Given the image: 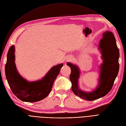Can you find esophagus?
<instances>
[{"label":"esophagus","instance_id":"obj_1","mask_svg":"<svg viewBox=\"0 0 126 126\" xmlns=\"http://www.w3.org/2000/svg\"><path fill=\"white\" fill-rule=\"evenodd\" d=\"M71 57H68V58H67V60H71Z\"/></svg>","mask_w":126,"mask_h":126}]
</instances>
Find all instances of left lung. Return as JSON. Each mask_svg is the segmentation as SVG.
<instances>
[{
    "mask_svg": "<svg viewBox=\"0 0 126 126\" xmlns=\"http://www.w3.org/2000/svg\"><path fill=\"white\" fill-rule=\"evenodd\" d=\"M98 49L101 54L103 62L99 67L98 85L92 92H84L79 88L80 70L77 65L67 63L71 70L70 80L72 83V92L79 98L88 101H93L107 95L111 90L119 71V49L112 32L106 31L103 32Z\"/></svg>",
    "mask_w": 126,
    "mask_h": 126,
    "instance_id": "8db88e82",
    "label": "left lung"
}]
</instances>
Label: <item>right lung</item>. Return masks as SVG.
Segmentation results:
<instances>
[{
	"label": "right lung",
	"mask_w": 126,
	"mask_h": 126,
	"mask_svg": "<svg viewBox=\"0 0 126 126\" xmlns=\"http://www.w3.org/2000/svg\"><path fill=\"white\" fill-rule=\"evenodd\" d=\"M14 53L15 46L13 45L9 49L5 66L6 77L13 94L19 100L28 102L39 101L46 98L51 91L63 63L52 67L41 79L28 81L23 78L17 70Z\"/></svg>",
	"instance_id": "1"
}]
</instances>
